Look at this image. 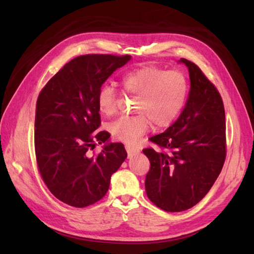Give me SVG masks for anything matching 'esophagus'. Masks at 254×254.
Here are the masks:
<instances>
[{"label":"esophagus","mask_w":254,"mask_h":254,"mask_svg":"<svg viewBox=\"0 0 254 254\" xmlns=\"http://www.w3.org/2000/svg\"><path fill=\"white\" fill-rule=\"evenodd\" d=\"M126 149H127V152L128 158H132L133 156H135V155L139 154V149H137V148H135V147H132V146H128V145H127Z\"/></svg>","instance_id":"esophagus-1"}]
</instances>
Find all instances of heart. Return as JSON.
I'll return each instance as SVG.
<instances>
[{
    "instance_id": "heart-1",
    "label": "heart",
    "mask_w": 254,
    "mask_h": 254,
    "mask_svg": "<svg viewBox=\"0 0 254 254\" xmlns=\"http://www.w3.org/2000/svg\"><path fill=\"white\" fill-rule=\"evenodd\" d=\"M124 93L136 96V116L122 117L109 124V131L117 141L136 144L150 124L155 127H169L186 105L189 84L180 71H166L157 66H143L126 73L121 78ZM118 94L111 85H105L98 94L101 113L111 116L117 110Z\"/></svg>"
}]
</instances>
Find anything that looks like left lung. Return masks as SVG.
Returning a JSON list of instances; mask_svg holds the SVG:
<instances>
[{"label": "left lung", "mask_w": 254, "mask_h": 254, "mask_svg": "<svg viewBox=\"0 0 254 254\" xmlns=\"http://www.w3.org/2000/svg\"><path fill=\"white\" fill-rule=\"evenodd\" d=\"M190 75L185 109L164 133L149 138L161 150L145 148L150 168L145 190L166 212L191 208L206 195L226 158V121L223 99L196 64L180 59Z\"/></svg>", "instance_id": "obj_1"}]
</instances>
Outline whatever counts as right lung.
Here are the masks:
<instances>
[{
	"mask_svg": "<svg viewBox=\"0 0 254 254\" xmlns=\"http://www.w3.org/2000/svg\"><path fill=\"white\" fill-rule=\"evenodd\" d=\"M131 56L85 55L66 63L38 96L35 152L38 170L58 199L86 207L106 195L124 159L122 143H108L100 127L98 94L107 78ZM107 142L97 155L95 144Z\"/></svg>",
	"mask_w": 254,
	"mask_h": 254,
	"instance_id": "1",
	"label": "right lung"
}]
</instances>
